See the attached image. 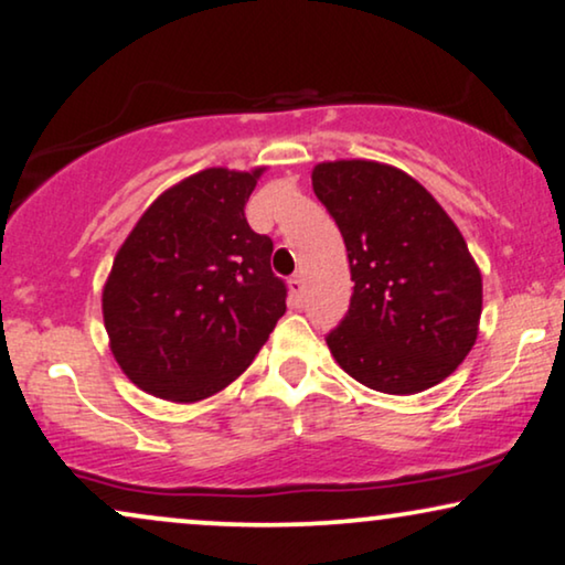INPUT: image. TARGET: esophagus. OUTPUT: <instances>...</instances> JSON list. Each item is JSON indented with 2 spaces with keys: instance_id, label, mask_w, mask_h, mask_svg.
I'll return each mask as SVG.
<instances>
[{
  "instance_id": "34e87169",
  "label": "esophagus",
  "mask_w": 565,
  "mask_h": 565,
  "mask_svg": "<svg viewBox=\"0 0 565 565\" xmlns=\"http://www.w3.org/2000/svg\"><path fill=\"white\" fill-rule=\"evenodd\" d=\"M290 296H292V300H296V303L303 300V277H300V275L290 277Z\"/></svg>"
}]
</instances>
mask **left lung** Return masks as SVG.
Here are the masks:
<instances>
[{"mask_svg": "<svg viewBox=\"0 0 565 565\" xmlns=\"http://www.w3.org/2000/svg\"><path fill=\"white\" fill-rule=\"evenodd\" d=\"M313 192L342 231L354 280L327 344L367 388L427 391L473 350L483 285L468 244L414 177L365 159L313 167Z\"/></svg>", "mask_w": 565, "mask_h": 565, "instance_id": "left-lung-1", "label": "left lung"}]
</instances>
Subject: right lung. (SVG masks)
<instances>
[{"instance_id":"1","label":"right lung","mask_w":565,"mask_h":565,"mask_svg":"<svg viewBox=\"0 0 565 565\" xmlns=\"http://www.w3.org/2000/svg\"><path fill=\"white\" fill-rule=\"evenodd\" d=\"M262 172L188 177L153 200L115 254L105 329L122 373L151 396L192 404L223 391L285 313L273 238L244 215Z\"/></svg>"}]
</instances>
